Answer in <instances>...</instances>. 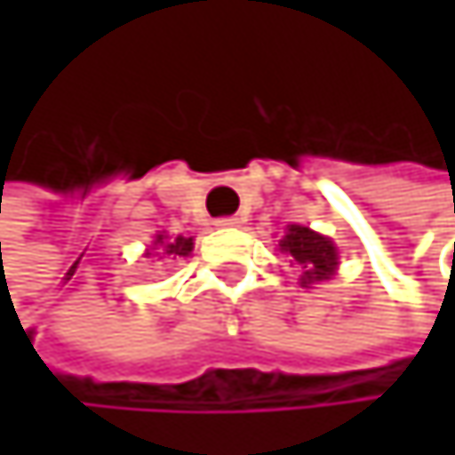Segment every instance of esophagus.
<instances>
[{"mask_svg": "<svg viewBox=\"0 0 455 455\" xmlns=\"http://www.w3.org/2000/svg\"><path fill=\"white\" fill-rule=\"evenodd\" d=\"M240 223H243L240 215H226V218H218L215 220V226H223V229H232V226H240Z\"/></svg>", "mask_w": 455, "mask_h": 455, "instance_id": "1", "label": "esophagus"}]
</instances>
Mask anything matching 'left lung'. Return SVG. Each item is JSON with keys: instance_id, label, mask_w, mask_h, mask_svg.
Returning a JSON list of instances; mask_svg holds the SVG:
<instances>
[{"instance_id": "8db88e82", "label": "left lung", "mask_w": 455, "mask_h": 455, "mask_svg": "<svg viewBox=\"0 0 455 455\" xmlns=\"http://www.w3.org/2000/svg\"><path fill=\"white\" fill-rule=\"evenodd\" d=\"M278 248L303 267V278H300L303 283H316V281L330 278L339 265V253L333 243L311 232L308 226H289Z\"/></svg>"}]
</instances>
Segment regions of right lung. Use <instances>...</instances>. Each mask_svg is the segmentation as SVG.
Wrapping results in <instances>:
<instances>
[{"label":"right lung","instance_id":"obj_1","mask_svg":"<svg viewBox=\"0 0 455 455\" xmlns=\"http://www.w3.org/2000/svg\"><path fill=\"white\" fill-rule=\"evenodd\" d=\"M158 243L164 245V253H166V256H174V259H177V256H188L190 248H194V240H190V237H182V235H180V237H169V240L161 235Z\"/></svg>","mask_w":455,"mask_h":455}]
</instances>
